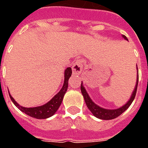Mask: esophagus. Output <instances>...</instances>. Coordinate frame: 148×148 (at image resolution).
<instances>
[{
    "label": "esophagus",
    "mask_w": 148,
    "mask_h": 148,
    "mask_svg": "<svg viewBox=\"0 0 148 148\" xmlns=\"http://www.w3.org/2000/svg\"><path fill=\"white\" fill-rule=\"evenodd\" d=\"M83 62L82 61L81 59H78L77 61H75V62L72 66V71L74 74H78L80 73L82 68H83Z\"/></svg>",
    "instance_id": "34e87169"
}]
</instances>
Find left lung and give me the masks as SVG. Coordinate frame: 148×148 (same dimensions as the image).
Masks as SVG:
<instances>
[{
  "label": "left lung",
  "instance_id": "1",
  "mask_svg": "<svg viewBox=\"0 0 148 148\" xmlns=\"http://www.w3.org/2000/svg\"><path fill=\"white\" fill-rule=\"evenodd\" d=\"M123 37L124 39H127V37L123 35ZM138 69V68H137ZM138 80H139V72H138V74H137V81H136V87H135V90H134L133 93H132V95L131 97L130 100L127 101V103H126L124 106H122L121 108H119L117 109H103V108H101L98 106H97L96 104H94V102H93V101L90 99V97L88 95V93L86 91V89L84 88L83 86H82V82L81 84V92L82 93V95L84 97V99H85V102L86 104L88 109H90L91 112L93 113V116H95L96 117L99 118V119H101V120H112V119H114V118H116L117 116H119L120 115H121L123 112H124L126 109L131 106V104L133 101L134 98L136 97V90H137V86H138Z\"/></svg>",
  "mask_w": 148,
  "mask_h": 148
}]
</instances>
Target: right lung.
Here are the masks:
<instances>
[{
  "label": "right lung",
  "instance_id": "1",
  "mask_svg": "<svg viewBox=\"0 0 148 148\" xmlns=\"http://www.w3.org/2000/svg\"><path fill=\"white\" fill-rule=\"evenodd\" d=\"M72 74V70L71 67H67L65 71L64 75V84L63 86L62 87V90L52 98L49 102H47L45 105L39 107H35V108H24L22 106H19L16 101H15L9 93V97L11 98L12 101L14 103V105L21 111H22L24 113H26L28 116H30L32 117L36 118V119H46L50 116H51L55 114V112L57 111L59 108V106H61L62 101L63 99L65 93L66 92L68 88V80Z\"/></svg>",
  "mask_w": 148,
  "mask_h": 148
}]
</instances>
